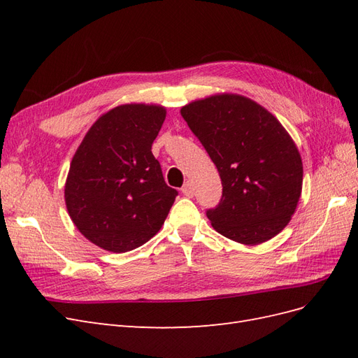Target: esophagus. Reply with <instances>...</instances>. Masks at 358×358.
Instances as JSON below:
<instances>
[{
    "label": "esophagus",
    "mask_w": 358,
    "mask_h": 358,
    "mask_svg": "<svg viewBox=\"0 0 358 358\" xmlns=\"http://www.w3.org/2000/svg\"><path fill=\"white\" fill-rule=\"evenodd\" d=\"M182 194H183V196H187V197H192L194 196V187H192L191 182H187L185 185L182 187Z\"/></svg>",
    "instance_id": "obj_1"
}]
</instances>
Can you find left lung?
I'll return each mask as SVG.
<instances>
[{
  "mask_svg": "<svg viewBox=\"0 0 358 358\" xmlns=\"http://www.w3.org/2000/svg\"><path fill=\"white\" fill-rule=\"evenodd\" d=\"M220 171L222 199L208 210L213 229L259 245L282 231L301 196L303 162L287 129L239 94H215L180 109Z\"/></svg>",
  "mask_w": 358,
  "mask_h": 358,
  "instance_id": "left-lung-1",
  "label": "left lung"
}]
</instances>
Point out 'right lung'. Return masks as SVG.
<instances>
[{
	"instance_id": "obj_1",
	"label": "right lung",
	"mask_w": 358,
	"mask_h": 358,
	"mask_svg": "<svg viewBox=\"0 0 358 358\" xmlns=\"http://www.w3.org/2000/svg\"><path fill=\"white\" fill-rule=\"evenodd\" d=\"M161 104L127 103L103 113L71 159L64 199L86 239L128 252L159 231L178 191L167 187L152 143L166 119Z\"/></svg>"
}]
</instances>
